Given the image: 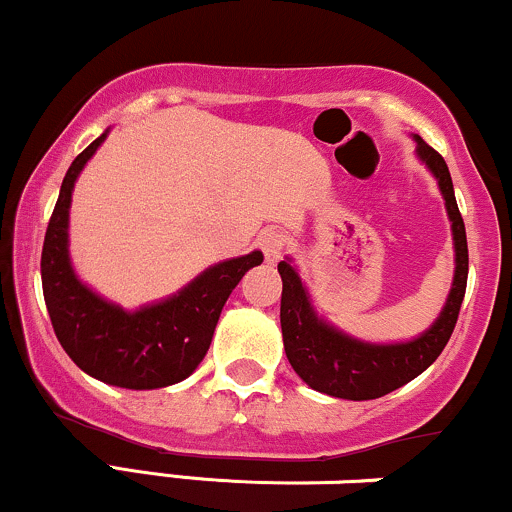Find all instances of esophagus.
Masks as SVG:
<instances>
[{"mask_svg":"<svg viewBox=\"0 0 512 512\" xmlns=\"http://www.w3.org/2000/svg\"><path fill=\"white\" fill-rule=\"evenodd\" d=\"M258 246H261L263 256H266L268 263H278L282 258V251H285V239H282L280 232L268 230L258 237Z\"/></svg>","mask_w":512,"mask_h":512,"instance_id":"34e87169","label":"esophagus"}]
</instances>
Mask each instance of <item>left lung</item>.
<instances>
[{
  "mask_svg": "<svg viewBox=\"0 0 512 512\" xmlns=\"http://www.w3.org/2000/svg\"><path fill=\"white\" fill-rule=\"evenodd\" d=\"M414 141H417V158L436 177L438 189L446 201L448 218L453 222L450 230H453L455 244V278L448 302L434 326L424 330L419 338L395 342V345H374V342L350 338L318 318L299 273L290 261H280V326L285 354L297 376L318 393L342 400H376L393 393L436 362L458 323L462 299H465L467 270H470L465 222L455 201L453 179H450L446 160L419 136H414Z\"/></svg>",
  "mask_w": 512,
  "mask_h": 512,
  "instance_id": "obj_1",
  "label": "left lung"
}]
</instances>
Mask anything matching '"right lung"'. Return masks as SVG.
<instances>
[{
    "mask_svg": "<svg viewBox=\"0 0 512 512\" xmlns=\"http://www.w3.org/2000/svg\"><path fill=\"white\" fill-rule=\"evenodd\" d=\"M105 138L107 131L76 155L59 189L42 244V294L54 335L78 369L119 388H165L203 362L222 306L246 270L261 266L263 254L215 263L184 290L138 311H124L88 290L71 268L69 208L78 174Z\"/></svg>",
    "mask_w": 512,
    "mask_h": 512,
    "instance_id": "obj_1",
    "label": "right lung"
}]
</instances>
